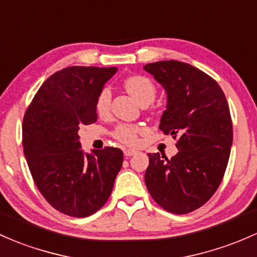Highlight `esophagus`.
I'll return each instance as SVG.
<instances>
[{
    "instance_id": "1",
    "label": "esophagus",
    "mask_w": 257,
    "mask_h": 257,
    "mask_svg": "<svg viewBox=\"0 0 257 257\" xmlns=\"http://www.w3.org/2000/svg\"><path fill=\"white\" fill-rule=\"evenodd\" d=\"M135 154H137V152H135L134 150H124V156H125V157H131Z\"/></svg>"
}]
</instances>
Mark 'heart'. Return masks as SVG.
<instances>
[{
  "label": "heart",
  "mask_w": 257,
  "mask_h": 257,
  "mask_svg": "<svg viewBox=\"0 0 257 257\" xmlns=\"http://www.w3.org/2000/svg\"><path fill=\"white\" fill-rule=\"evenodd\" d=\"M123 86L135 100L142 105H149L156 96L157 89L155 84L144 75H131L123 81ZM95 112L100 118L105 119L111 113V92L102 89L95 100ZM143 128L137 124H119L113 131V138L125 146L134 148L139 144V134Z\"/></svg>",
  "instance_id": "heart-1"
}]
</instances>
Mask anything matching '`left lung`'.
<instances>
[{
	"label": "left lung",
	"instance_id": "left-lung-1",
	"mask_svg": "<svg viewBox=\"0 0 257 257\" xmlns=\"http://www.w3.org/2000/svg\"><path fill=\"white\" fill-rule=\"evenodd\" d=\"M144 68L167 92L160 129L178 148L172 159L148 154L146 187L163 210L185 215L206 204L223 179L233 143L229 106L218 83L196 67L171 60Z\"/></svg>",
	"mask_w": 257,
	"mask_h": 257
}]
</instances>
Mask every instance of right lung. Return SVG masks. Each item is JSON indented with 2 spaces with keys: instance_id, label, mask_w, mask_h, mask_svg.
<instances>
[{
  "instance_id": "1",
  "label": "right lung",
  "mask_w": 257,
  "mask_h": 257,
  "mask_svg": "<svg viewBox=\"0 0 257 257\" xmlns=\"http://www.w3.org/2000/svg\"><path fill=\"white\" fill-rule=\"evenodd\" d=\"M115 67L73 66L45 80L23 118V149L36 187L60 212L87 217L100 210L123 163L120 149L84 155L79 128L95 123V100Z\"/></svg>"
}]
</instances>
